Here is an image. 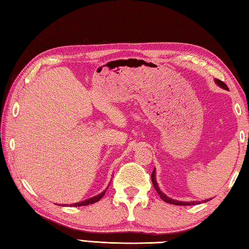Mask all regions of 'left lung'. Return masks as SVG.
<instances>
[{"instance_id": "left-lung-1", "label": "left lung", "mask_w": 249, "mask_h": 249, "mask_svg": "<svg viewBox=\"0 0 249 249\" xmlns=\"http://www.w3.org/2000/svg\"><path fill=\"white\" fill-rule=\"evenodd\" d=\"M215 82L218 84L219 87H221L223 89H229L228 87H227V84L225 82H223L221 80H218V79H215ZM151 178H152V182H153V185H154V188L156 189L157 194L160 196V198L165 201V202L167 203H170V204H176V205H194L196 203H200V202H182V201H177V200H173V199H170L169 197H167V196L165 194H162L161 190L158 188V185H157V182L155 179V170H153L152 174H151ZM208 200H205V202Z\"/></svg>"}]
</instances>
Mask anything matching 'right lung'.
<instances>
[{
	"label": "right lung",
	"mask_w": 249,
	"mask_h": 249,
	"mask_svg": "<svg viewBox=\"0 0 249 249\" xmlns=\"http://www.w3.org/2000/svg\"><path fill=\"white\" fill-rule=\"evenodd\" d=\"M106 190H107V188H106ZM106 190H104V192H103L102 194L95 196V197H93V198H89V199H88V200L81 201V202H78V203H73V204H71V206H82V205H89V204H93V203H95V202H97V201H99L100 199H102V198L104 197Z\"/></svg>",
	"instance_id": "obj_1"
}]
</instances>
